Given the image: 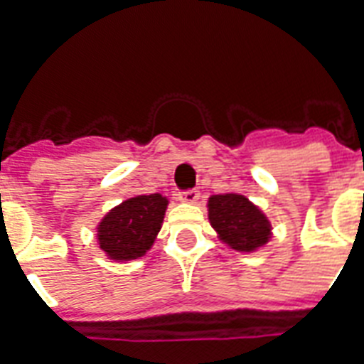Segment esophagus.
<instances>
[{"label": "esophagus", "instance_id": "esophagus-1", "mask_svg": "<svg viewBox=\"0 0 364 364\" xmlns=\"http://www.w3.org/2000/svg\"><path fill=\"white\" fill-rule=\"evenodd\" d=\"M200 198V193L196 188H191V191H185V193L179 194V200L181 202H187V204H196Z\"/></svg>", "mask_w": 364, "mask_h": 364}]
</instances>
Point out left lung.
<instances>
[{
    "label": "left lung",
    "instance_id": "1",
    "mask_svg": "<svg viewBox=\"0 0 364 364\" xmlns=\"http://www.w3.org/2000/svg\"><path fill=\"white\" fill-rule=\"evenodd\" d=\"M208 217L219 240L230 249L253 253L270 242L272 225L262 211L243 194H213L208 200Z\"/></svg>",
    "mask_w": 364,
    "mask_h": 364
}]
</instances>
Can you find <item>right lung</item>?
Returning a JSON list of instances; mask_svg holds the SVG:
<instances>
[{
	"mask_svg": "<svg viewBox=\"0 0 364 364\" xmlns=\"http://www.w3.org/2000/svg\"><path fill=\"white\" fill-rule=\"evenodd\" d=\"M168 198L139 194L105 213L98 225V243L111 260L139 259L153 247L164 221Z\"/></svg>",
	"mask_w": 364,
	"mask_h": 364,
	"instance_id": "add662e5",
	"label": "right lung"
}]
</instances>
